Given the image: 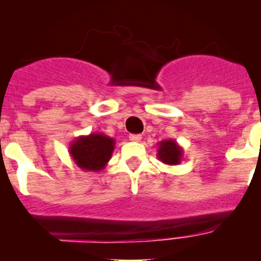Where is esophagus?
<instances>
[{
  "label": "esophagus",
  "mask_w": 261,
  "mask_h": 261,
  "mask_svg": "<svg viewBox=\"0 0 261 261\" xmlns=\"http://www.w3.org/2000/svg\"><path fill=\"white\" fill-rule=\"evenodd\" d=\"M128 139H130V141H133V142H140L141 141V139H142V136H141V135H135V134H133V135H130V136H128Z\"/></svg>",
  "instance_id": "obj_1"
}]
</instances>
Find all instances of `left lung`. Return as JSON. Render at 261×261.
Returning <instances> with one entry per match:
<instances>
[{"mask_svg":"<svg viewBox=\"0 0 261 261\" xmlns=\"http://www.w3.org/2000/svg\"><path fill=\"white\" fill-rule=\"evenodd\" d=\"M157 157L162 163L176 166L182 160V148L174 140H163L158 142Z\"/></svg>","mask_w":261,"mask_h":261,"instance_id":"8db88e82","label":"left lung"}]
</instances>
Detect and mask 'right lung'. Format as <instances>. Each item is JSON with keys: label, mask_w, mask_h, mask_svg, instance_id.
<instances>
[{"label": "right lung", "mask_w": 261, "mask_h": 261, "mask_svg": "<svg viewBox=\"0 0 261 261\" xmlns=\"http://www.w3.org/2000/svg\"><path fill=\"white\" fill-rule=\"evenodd\" d=\"M115 140L100 133L80 136L70 145L71 158L79 168L100 172L107 167L115 148Z\"/></svg>", "instance_id": "obj_1"}]
</instances>
